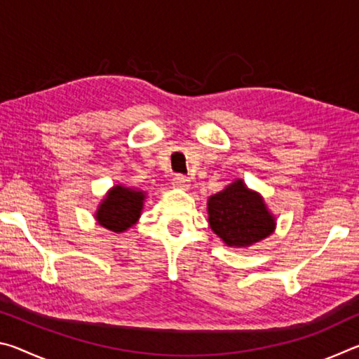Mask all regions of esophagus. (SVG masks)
<instances>
[{"instance_id":"34e87169","label":"esophagus","mask_w":359,"mask_h":359,"mask_svg":"<svg viewBox=\"0 0 359 359\" xmlns=\"http://www.w3.org/2000/svg\"><path fill=\"white\" fill-rule=\"evenodd\" d=\"M172 185L175 188H182V190H187L188 187H190V180H188V177H185V175L182 174H177L175 177L172 179Z\"/></svg>"}]
</instances>
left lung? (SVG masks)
Segmentation results:
<instances>
[{
	"label": "left lung",
	"instance_id": "1",
	"mask_svg": "<svg viewBox=\"0 0 359 359\" xmlns=\"http://www.w3.org/2000/svg\"><path fill=\"white\" fill-rule=\"evenodd\" d=\"M208 214L210 229L228 247H250L276 229V217L263 196L247 188L242 179L209 198Z\"/></svg>",
	"mask_w": 359,
	"mask_h": 359
}]
</instances>
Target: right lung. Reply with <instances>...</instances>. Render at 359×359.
Segmentation results:
<instances>
[{"label": "right lung", "mask_w": 359, "mask_h": 359, "mask_svg": "<svg viewBox=\"0 0 359 359\" xmlns=\"http://www.w3.org/2000/svg\"><path fill=\"white\" fill-rule=\"evenodd\" d=\"M144 199L145 193L142 190L115 185L98 205L95 214L96 222L114 233H123L139 220Z\"/></svg>", "instance_id": "right-lung-1"}]
</instances>
